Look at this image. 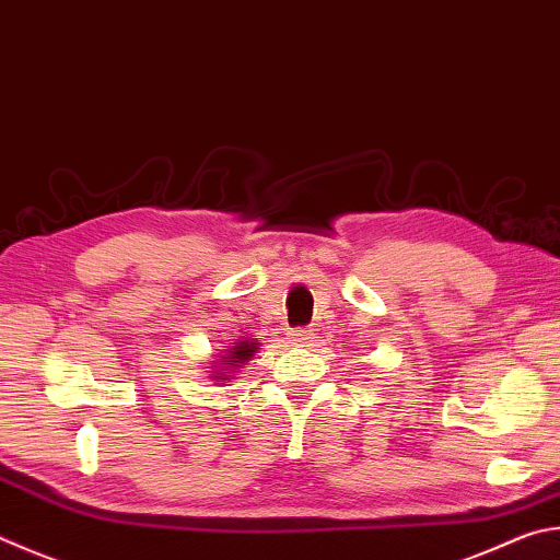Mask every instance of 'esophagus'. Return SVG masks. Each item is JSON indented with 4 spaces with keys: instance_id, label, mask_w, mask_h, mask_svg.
Listing matches in <instances>:
<instances>
[{
    "instance_id": "obj_1",
    "label": "esophagus",
    "mask_w": 560,
    "mask_h": 560,
    "mask_svg": "<svg viewBox=\"0 0 560 560\" xmlns=\"http://www.w3.org/2000/svg\"><path fill=\"white\" fill-rule=\"evenodd\" d=\"M291 338L296 342H308V340H313V330L311 328H293Z\"/></svg>"
}]
</instances>
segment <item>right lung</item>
Here are the masks:
<instances>
[{
	"instance_id": "right-lung-1",
	"label": "right lung",
	"mask_w": 560,
	"mask_h": 560,
	"mask_svg": "<svg viewBox=\"0 0 560 560\" xmlns=\"http://www.w3.org/2000/svg\"><path fill=\"white\" fill-rule=\"evenodd\" d=\"M254 350H257V342H240V345H237V350L232 352V357H235L236 360L232 361L230 358V362H240V364H242V362L252 358Z\"/></svg>"
}]
</instances>
